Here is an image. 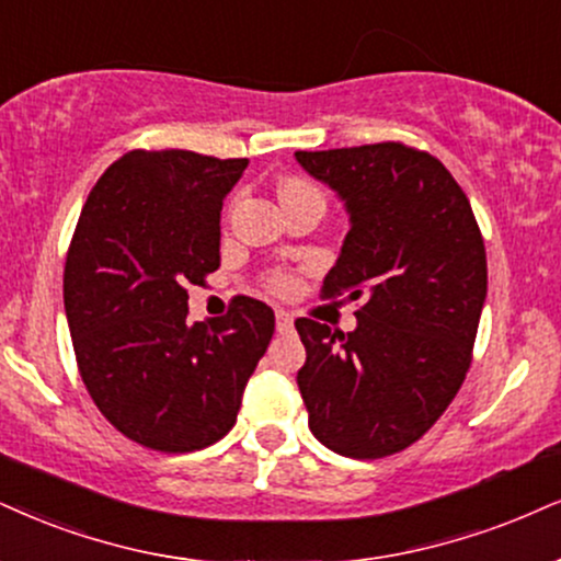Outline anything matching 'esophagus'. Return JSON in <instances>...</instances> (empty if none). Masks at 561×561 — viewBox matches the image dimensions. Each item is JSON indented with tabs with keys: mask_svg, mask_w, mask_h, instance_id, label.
<instances>
[{
	"mask_svg": "<svg viewBox=\"0 0 561 561\" xmlns=\"http://www.w3.org/2000/svg\"><path fill=\"white\" fill-rule=\"evenodd\" d=\"M275 328H278V333L294 330V314H288L286 309H278V312H275Z\"/></svg>",
	"mask_w": 561,
	"mask_h": 561,
	"instance_id": "esophagus-1",
	"label": "esophagus"
}]
</instances>
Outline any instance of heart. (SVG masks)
<instances>
[{
	"label": "heart",
	"instance_id": "obj_1",
	"mask_svg": "<svg viewBox=\"0 0 561 561\" xmlns=\"http://www.w3.org/2000/svg\"><path fill=\"white\" fill-rule=\"evenodd\" d=\"M304 192H317V190L312 184L301 182V179H288V182H283V186H280V197L304 195ZM273 286L275 288H288V286H291V278H288V275H275Z\"/></svg>",
	"mask_w": 561,
	"mask_h": 561
}]
</instances>
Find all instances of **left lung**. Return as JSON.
<instances>
[{
	"label": "left lung",
	"mask_w": 561,
	"mask_h": 561,
	"mask_svg": "<svg viewBox=\"0 0 561 561\" xmlns=\"http://www.w3.org/2000/svg\"><path fill=\"white\" fill-rule=\"evenodd\" d=\"M348 213L324 296L362 299L356 330L296 320L309 428L358 460L413 445L458 396L486 301L471 203L437 158L400 142L294 153Z\"/></svg>",
	"instance_id": "left-lung-1"
}]
</instances>
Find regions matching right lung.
Wrapping results in <instances>:
<instances>
[{
    "label": "right lung",
    "mask_w": 561,
    "mask_h": 561,
    "mask_svg": "<svg viewBox=\"0 0 561 561\" xmlns=\"http://www.w3.org/2000/svg\"><path fill=\"white\" fill-rule=\"evenodd\" d=\"M247 163L124 153L75 228L65 312L82 382L124 437L150 449L192 453L226 437L273 337V309L249 296L218 320L186 322V286L220 265V207Z\"/></svg>",
    "instance_id": "obj_1"
}]
</instances>
